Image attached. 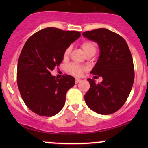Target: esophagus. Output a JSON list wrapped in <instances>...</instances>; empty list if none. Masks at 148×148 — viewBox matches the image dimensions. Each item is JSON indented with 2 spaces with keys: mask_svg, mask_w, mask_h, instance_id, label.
<instances>
[{
  "mask_svg": "<svg viewBox=\"0 0 148 148\" xmlns=\"http://www.w3.org/2000/svg\"><path fill=\"white\" fill-rule=\"evenodd\" d=\"M80 81H81V79H76V80H75L76 84H78V83H79Z\"/></svg>",
  "mask_w": 148,
  "mask_h": 148,
  "instance_id": "1",
  "label": "esophagus"
}]
</instances>
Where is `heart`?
Listing matches in <instances>:
<instances>
[{
    "label": "heart",
    "mask_w": 148,
    "mask_h": 148,
    "mask_svg": "<svg viewBox=\"0 0 148 148\" xmlns=\"http://www.w3.org/2000/svg\"><path fill=\"white\" fill-rule=\"evenodd\" d=\"M81 47H82L83 50L85 52V53L88 54L90 52H95L96 51V45L92 41H84L81 44ZM71 47H68L65 49L64 52V58H67L69 56V53L71 52ZM68 69L69 72L70 74H73V75L79 76L82 74L83 71H84V68L81 66L77 65L76 64H69L67 67Z\"/></svg>",
    "instance_id": "b5f03b06"
}]
</instances>
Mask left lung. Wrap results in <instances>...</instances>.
<instances>
[{
    "label": "left lung",
    "instance_id": "8db88e82",
    "mask_svg": "<svg viewBox=\"0 0 148 148\" xmlns=\"http://www.w3.org/2000/svg\"><path fill=\"white\" fill-rule=\"evenodd\" d=\"M82 35L97 43L99 56L90 72L103 81L96 84L88 79L90 84L84 99L93 111L108 115L118 111L130 94L134 81L133 59L126 41L117 33L106 28L86 31Z\"/></svg>",
    "mask_w": 148,
    "mask_h": 148
}]
</instances>
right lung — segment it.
I'll use <instances>...</instances> for the list:
<instances>
[{
  "instance_id": "obj_1",
  "label": "right lung",
  "mask_w": 148,
  "mask_h": 148,
  "mask_svg": "<svg viewBox=\"0 0 148 148\" xmlns=\"http://www.w3.org/2000/svg\"><path fill=\"white\" fill-rule=\"evenodd\" d=\"M80 36L78 31L46 28L25 43L16 74L20 94L30 111L51 117L63 108L67 92L75 84V79L64 75L58 79L50 72L60 65L65 49Z\"/></svg>"
}]
</instances>
